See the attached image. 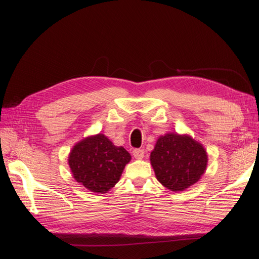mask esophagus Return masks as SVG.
Listing matches in <instances>:
<instances>
[{
	"instance_id": "1",
	"label": "esophagus",
	"mask_w": 259,
	"mask_h": 259,
	"mask_svg": "<svg viewBox=\"0 0 259 259\" xmlns=\"http://www.w3.org/2000/svg\"><path fill=\"white\" fill-rule=\"evenodd\" d=\"M133 155L135 159H143L145 156V150L144 149H134L133 150Z\"/></svg>"
}]
</instances>
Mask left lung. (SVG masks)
I'll list each match as a JSON object with an SVG mask.
<instances>
[{"instance_id":"8db88e82","label":"left lung","mask_w":259,"mask_h":259,"mask_svg":"<svg viewBox=\"0 0 259 259\" xmlns=\"http://www.w3.org/2000/svg\"><path fill=\"white\" fill-rule=\"evenodd\" d=\"M156 179L171 191H183L204 174L207 153L188 135L169 133L160 136L150 154Z\"/></svg>"}]
</instances>
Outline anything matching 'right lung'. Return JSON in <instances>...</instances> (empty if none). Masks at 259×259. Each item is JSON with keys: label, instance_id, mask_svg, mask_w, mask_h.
Returning <instances> with one entry per match:
<instances>
[{"label": "right lung", "instance_id": "right-lung-1", "mask_svg": "<svg viewBox=\"0 0 259 259\" xmlns=\"http://www.w3.org/2000/svg\"><path fill=\"white\" fill-rule=\"evenodd\" d=\"M131 154L114 146L104 134L86 137L69 154L73 178L92 192L106 193L119 182Z\"/></svg>", "mask_w": 259, "mask_h": 259}]
</instances>
